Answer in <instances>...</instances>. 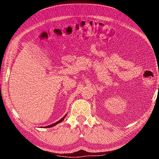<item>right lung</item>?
Here are the masks:
<instances>
[{
    "instance_id": "add662e5",
    "label": "right lung",
    "mask_w": 159,
    "mask_h": 159,
    "mask_svg": "<svg viewBox=\"0 0 159 159\" xmlns=\"http://www.w3.org/2000/svg\"><path fill=\"white\" fill-rule=\"evenodd\" d=\"M66 114L62 118H61V119L60 120H58L57 122H56V123H53V124H52V125H48V126H45V128H50V127H52V126H55V125H57V123H60V122H61L62 121V120L64 119V118L66 117Z\"/></svg>"
}]
</instances>
